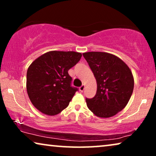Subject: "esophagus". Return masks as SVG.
I'll list each match as a JSON object with an SVG mask.
<instances>
[{"label": "esophagus", "mask_w": 156, "mask_h": 156, "mask_svg": "<svg viewBox=\"0 0 156 156\" xmlns=\"http://www.w3.org/2000/svg\"><path fill=\"white\" fill-rule=\"evenodd\" d=\"M84 89H85V85L83 84V85H82V86L80 87V91H83L84 90Z\"/></svg>", "instance_id": "obj_1"}]
</instances>
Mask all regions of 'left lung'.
I'll list each match as a JSON object with an SVG mask.
<instances>
[{"mask_svg": "<svg viewBox=\"0 0 156 156\" xmlns=\"http://www.w3.org/2000/svg\"><path fill=\"white\" fill-rule=\"evenodd\" d=\"M97 80V94L86 99L87 107L100 118L115 116L127 105L134 87L133 74L128 65L108 52L83 53Z\"/></svg>", "mask_w": 156, "mask_h": 156, "instance_id": "1", "label": "left lung"}]
</instances>
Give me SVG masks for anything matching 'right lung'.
<instances>
[{
	"label": "right lung",
	"instance_id": "obj_1",
	"mask_svg": "<svg viewBox=\"0 0 156 156\" xmlns=\"http://www.w3.org/2000/svg\"><path fill=\"white\" fill-rule=\"evenodd\" d=\"M82 57L74 51H50L37 57L27 71L26 89L33 106L42 114L55 116L69 105L78 90L71 87L68 70Z\"/></svg>",
	"mask_w": 156,
	"mask_h": 156
}]
</instances>
